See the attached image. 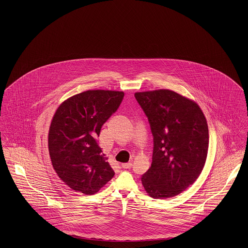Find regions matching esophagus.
<instances>
[{
    "label": "esophagus",
    "mask_w": 248,
    "mask_h": 248,
    "mask_svg": "<svg viewBox=\"0 0 248 248\" xmlns=\"http://www.w3.org/2000/svg\"><path fill=\"white\" fill-rule=\"evenodd\" d=\"M132 166H133V164H132V163H125V164H122V167H123L124 169H130Z\"/></svg>",
    "instance_id": "esophagus-1"
}]
</instances>
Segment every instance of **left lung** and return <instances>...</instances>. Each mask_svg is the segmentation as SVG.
<instances>
[{"label": "left lung", "instance_id": "obj_1", "mask_svg": "<svg viewBox=\"0 0 248 248\" xmlns=\"http://www.w3.org/2000/svg\"><path fill=\"white\" fill-rule=\"evenodd\" d=\"M154 136L150 168L141 180L155 199L179 195L202 173L207 157L208 125L195 101L168 89L137 92Z\"/></svg>", "mask_w": 248, "mask_h": 248}]
</instances>
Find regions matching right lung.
Returning <instances> with one entry per match:
<instances>
[{"label":"right lung","instance_id":"right-lung-1","mask_svg":"<svg viewBox=\"0 0 248 248\" xmlns=\"http://www.w3.org/2000/svg\"><path fill=\"white\" fill-rule=\"evenodd\" d=\"M124 93L89 90L63 101L48 134L53 169L75 192L96 194L114 175L98 144L101 128L119 107Z\"/></svg>","mask_w":248,"mask_h":248}]
</instances>
